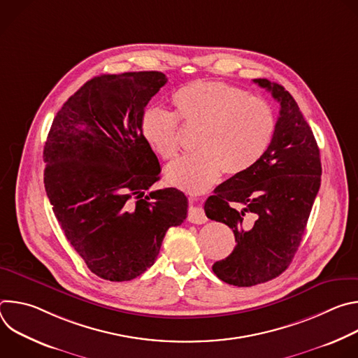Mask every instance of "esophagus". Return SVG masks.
<instances>
[{
	"label": "esophagus",
	"instance_id": "obj_1",
	"mask_svg": "<svg viewBox=\"0 0 358 358\" xmlns=\"http://www.w3.org/2000/svg\"><path fill=\"white\" fill-rule=\"evenodd\" d=\"M188 221L192 224H206L208 221V218L201 207L192 206L188 208Z\"/></svg>",
	"mask_w": 358,
	"mask_h": 358
}]
</instances>
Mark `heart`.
Instances as JSON below:
<instances>
[{"mask_svg": "<svg viewBox=\"0 0 358 358\" xmlns=\"http://www.w3.org/2000/svg\"><path fill=\"white\" fill-rule=\"evenodd\" d=\"M171 103L174 115L145 109L140 130L163 160L178 155V123L198 130V151L167 169L169 182L191 194L208 189L221 173L235 177L248 171L264 156L275 133V116L266 101L224 82L185 85L171 96Z\"/></svg>", "mask_w": 358, "mask_h": 358, "instance_id": "1", "label": "heart"}]
</instances>
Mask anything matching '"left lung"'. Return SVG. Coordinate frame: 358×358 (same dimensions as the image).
<instances>
[{"label": "left lung", "instance_id": "left-lung-1", "mask_svg": "<svg viewBox=\"0 0 358 358\" xmlns=\"http://www.w3.org/2000/svg\"><path fill=\"white\" fill-rule=\"evenodd\" d=\"M280 110L269 147L258 163L220 184L203 210L224 222L236 246L213 265L228 285L248 287L278 278L290 265L320 188V150L296 100L282 85L253 79Z\"/></svg>", "mask_w": 358, "mask_h": 358}]
</instances>
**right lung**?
<instances>
[{
  "label": "right lung",
  "instance_id": "right-lung-1",
  "mask_svg": "<svg viewBox=\"0 0 358 358\" xmlns=\"http://www.w3.org/2000/svg\"><path fill=\"white\" fill-rule=\"evenodd\" d=\"M166 83L157 71L96 76L65 101L45 143L43 184L54 214L90 272L110 282L145 272L169 228L187 218L182 191L145 194L162 169L140 120Z\"/></svg>",
  "mask_w": 358,
  "mask_h": 358
}]
</instances>
